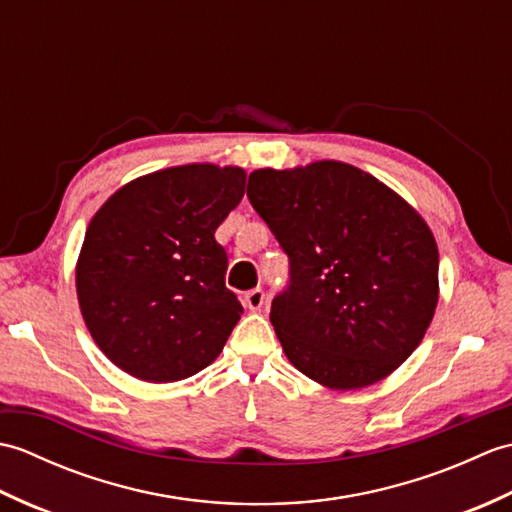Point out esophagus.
Masks as SVG:
<instances>
[{
    "instance_id": "obj_1",
    "label": "esophagus",
    "mask_w": 512,
    "mask_h": 512,
    "mask_svg": "<svg viewBox=\"0 0 512 512\" xmlns=\"http://www.w3.org/2000/svg\"><path fill=\"white\" fill-rule=\"evenodd\" d=\"M244 303H246V308H248V310H262V308H264V303H266L264 290H262V288H253V290H248V292H246V297H244Z\"/></svg>"
}]
</instances>
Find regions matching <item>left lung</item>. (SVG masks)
Returning <instances> with one entry per match:
<instances>
[{
  "label": "left lung",
  "instance_id": "left-lung-1",
  "mask_svg": "<svg viewBox=\"0 0 512 512\" xmlns=\"http://www.w3.org/2000/svg\"><path fill=\"white\" fill-rule=\"evenodd\" d=\"M246 193L290 259L270 306L288 361L341 391L405 363L438 306V244L420 213L336 160L257 169Z\"/></svg>",
  "mask_w": 512,
  "mask_h": 512
}]
</instances>
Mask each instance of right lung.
I'll list each match as a JSON object with an SVG mask.
<instances>
[{"mask_svg":"<svg viewBox=\"0 0 512 512\" xmlns=\"http://www.w3.org/2000/svg\"><path fill=\"white\" fill-rule=\"evenodd\" d=\"M244 187L239 167H169L125 184L92 217L76 295L92 339L129 376L173 383L222 352L244 308L224 284L215 231Z\"/></svg>","mask_w":512,"mask_h":512,"instance_id":"obj_1","label":"right lung"}]
</instances>
